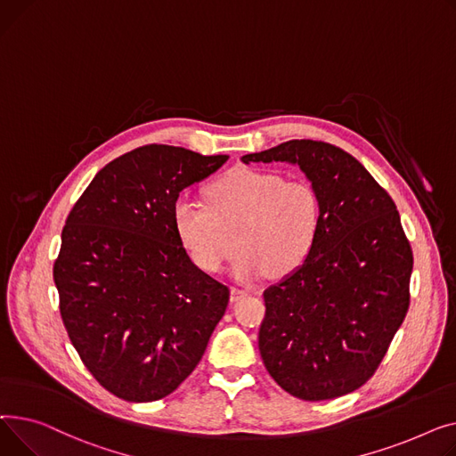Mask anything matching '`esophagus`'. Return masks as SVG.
Instances as JSON below:
<instances>
[{
    "mask_svg": "<svg viewBox=\"0 0 456 456\" xmlns=\"http://www.w3.org/2000/svg\"><path fill=\"white\" fill-rule=\"evenodd\" d=\"M248 290L247 289H243V287H232V300H235V298H240V297H245Z\"/></svg>",
    "mask_w": 456,
    "mask_h": 456,
    "instance_id": "obj_1",
    "label": "esophagus"
}]
</instances>
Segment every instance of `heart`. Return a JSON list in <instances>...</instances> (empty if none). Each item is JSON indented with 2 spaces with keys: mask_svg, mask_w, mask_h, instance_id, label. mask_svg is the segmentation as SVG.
Wrapping results in <instances>:
<instances>
[{
  "mask_svg": "<svg viewBox=\"0 0 456 456\" xmlns=\"http://www.w3.org/2000/svg\"><path fill=\"white\" fill-rule=\"evenodd\" d=\"M206 201L180 199L173 223L185 250L206 273H219L235 250L233 274L287 276L307 261L320 232V199L302 180L235 169L211 182Z\"/></svg>",
  "mask_w": 456,
  "mask_h": 456,
  "instance_id": "1",
  "label": "heart"
}]
</instances>
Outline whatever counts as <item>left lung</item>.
<instances>
[{
	"instance_id": "8db88e82",
	"label": "left lung",
	"mask_w": 456,
	"mask_h": 456,
	"mask_svg": "<svg viewBox=\"0 0 456 456\" xmlns=\"http://www.w3.org/2000/svg\"><path fill=\"white\" fill-rule=\"evenodd\" d=\"M243 162L298 164L320 199L311 256L263 292L265 368L298 399L350 394L376 373L409 311L414 257L397 208L359 159L326 142L290 140Z\"/></svg>"
}]
</instances>
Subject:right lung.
Masks as SVG:
<instances>
[{
    "label": "right lung",
    "instance_id": "obj_1",
    "mask_svg": "<svg viewBox=\"0 0 456 456\" xmlns=\"http://www.w3.org/2000/svg\"><path fill=\"white\" fill-rule=\"evenodd\" d=\"M226 159L138 147L104 166L66 219L53 265L62 322L97 383L125 401L175 392L226 311L228 285L190 259L173 223L180 191Z\"/></svg>",
    "mask_w": 456,
    "mask_h": 456
}]
</instances>
